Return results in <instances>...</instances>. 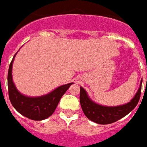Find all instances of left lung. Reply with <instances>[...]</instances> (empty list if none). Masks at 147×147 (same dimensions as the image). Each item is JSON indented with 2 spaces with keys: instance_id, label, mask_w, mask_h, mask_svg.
Returning <instances> with one entry per match:
<instances>
[{
  "instance_id": "left-lung-1",
  "label": "left lung",
  "mask_w": 147,
  "mask_h": 147,
  "mask_svg": "<svg viewBox=\"0 0 147 147\" xmlns=\"http://www.w3.org/2000/svg\"><path fill=\"white\" fill-rule=\"evenodd\" d=\"M142 82V79L137 93L129 102L116 106H105L96 103L89 97L86 90L80 87V104L84 115L88 119L98 124H110L118 121L137 106L141 96Z\"/></svg>"
}]
</instances>
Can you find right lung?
Returning a JSON list of instances; mask_svg holds the SVG:
<instances>
[{
	"label": "right lung",
	"mask_w": 147,
	"mask_h": 147,
	"mask_svg": "<svg viewBox=\"0 0 147 147\" xmlns=\"http://www.w3.org/2000/svg\"><path fill=\"white\" fill-rule=\"evenodd\" d=\"M17 54V53H16ZM16 54L9 65L8 71V91L9 100L14 108L22 115L32 120H43L51 115L59 100L74 82L59 86L51 92L40 96H28L17 89L13 82L12 67Z\"/></svg>",
	"instance_id": "1"
}]
</instances>
